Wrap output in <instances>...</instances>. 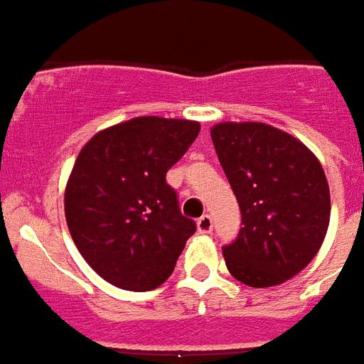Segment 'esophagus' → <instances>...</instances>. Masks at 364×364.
<instances>
[{"label": "esophagus", "instance_id": "1", "mask_svg": "<svg viewBox=\"0 0 364 364\" xmlns=\"http://www.w3.org/2000/svg\"><path fill=\"white\" fill-rule=\"evenodd\" d=\"M213 229V219H211V215H201L200 219H198V230L200 232H211Z\"/></svg>", "mask_w": 364, "mask_h": 364}]
</instances>
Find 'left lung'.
<instances>
[{
    "label": "left lung",
    "mask_w": 364,
    "mask_h": 364,
    "mask_svg": "<svg viewBox=\"0 0 364 364\" xmlns=\"http://www.w3.org/2000/svg\"><path fill=\"white\" fill-rule=\"evenodd\" d=\"M211 139L242 215L237 240L223 246L230 275L258 289L291 279L330 225L322 164L293 135L259 122L217 124Z\"/></svg>",
    "instance_id": "obj_1"
}]
</instances>
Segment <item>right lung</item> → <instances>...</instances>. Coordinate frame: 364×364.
I'll use <instances>...</instances> for the list:
<instances>
[{"label":"right lung","instance_id":"add662e5","mask_svg":"<svg viewBox=\"0 0 364 364\" xmlns=\"http://www.w3.org/2000/svg\"><path fill=\"white\" fill-rule=\"evenodd\" d=\"M200 124L141 116L98 132L77 156L65 219L77 250L108 283L151 291L174 272L196 223L182 215L166 172Z\"/></svg>","mask_w":364,"mask_h":364}]
</instances>
